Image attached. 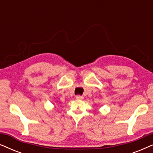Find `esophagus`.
I'll return each mask as SVG.
<instances>
[{
	"mask_svg": "<svg viewBox=\"0 0 153 153\" xmlns=\"http://www.w3.org/2000/svg\"><path fill=\"white\" fill-rule=\"evenodd\" d=\"M76 99L79 100H82L83 99V97L81 95H76Z\"/></svg>",
	"mask_w": 153,
	"mask_h": 153,
	"instance_id": "obj_1",
	"label": "esophagus"
}]
</instances>
